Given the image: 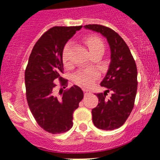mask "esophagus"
I'll return each mask as SVG.
<instances>
[{
	"instance_id": "obj_1",
	"label": "esophagus",
	"mask_w": 160,
	"mask_h": 160,
	"mask_svg": "<svg viewBox=\"0 0 160 160\" xmlns=\"http://www.w3.org/2000/svg\"><path fill=\"white\" fill-rule=\"evenodd\" d=\"M83 92H84L85 95H87V94H90V90H89L88 89H83Z\"/></svg>"
}]
</instances>
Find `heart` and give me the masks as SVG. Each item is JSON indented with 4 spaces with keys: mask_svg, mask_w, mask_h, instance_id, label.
Instances as JSON below:
<instances>
[{
    "mask_svg": "<svg viewBox=\"0 0 160 160\" xmlns=\"http://www.w3.org/2000/svg\"><path fill=\"white\" fill-rule=\"evenodd\" d=\"M84 41L87 45L90 53L101 50L103 52L104 44L102 41L98 37L87 36L84 38ZM70 44L67 43L65 46L62 52V61L65 65L69 63V50H70ZM98 77V73L95 70H82L80 71L74 76V80L79 85L82 86H90L93 84L94 81Z\"/></svg>",
    "mask_w": 160,
    "mask_h": 160,
    "instance_id": "obj_1",
    "label": "heart"
}]
</instances>
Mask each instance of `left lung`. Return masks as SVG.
I'll return each instance as SVG.
<instances>
[{
    "label": "left lung",
    "mask_w": 160,
    "mask_h": 160,
    "mask_svg": "<svg viewBox=\"0 0 160 160\" xmlns=\"http://www.w3.org/2000/svg\"><path fill=\"white\" fill-rule=\"evenodd\" d=\"M85 29L100 32L111 49V63L102 87L107 88L97 94L98 104L92 109V120L98 129L111 131L124 124L134 107L137 93V67L124 40L115 31L101 25H87ZM110 91L112 96L105 98Z\"/></svg>",
    "instance_id": "1"
}]
</instances>
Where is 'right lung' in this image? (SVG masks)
<instances>
[{"instance_id": "add662e5", "label": "right lung", "mask_w": 160, "mask_h": 160, "mask_svg": "<svg viewBox=\"0 0 160 160\" xmlns=\"http://www.w3.org/2000/svg\"><path fill=\"white\" fill-rule=\"evenodd\" d=\"M82 27L55 26L46 31L32 48L25 69L28 105L38 125L51 134L66 132L73 127V111L83 98L82 90L75 85L62 90V97L58 98L53 82L59 79L66 88L67 80L61 77L64 70L63 49Z\"/></svg>"}]
</instances>
